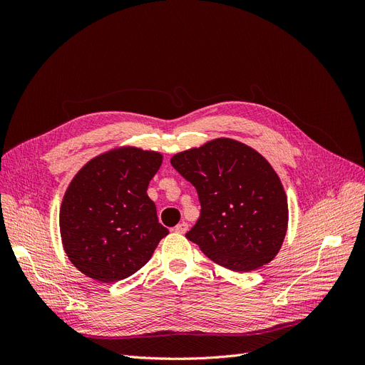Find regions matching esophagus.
Returning a JSON list of instances; mask_svg holds the SVG:
<instances>
[{"label":"esophagus","instance_id":"34e87169","mask_svg":"<svg viewBox=\"0 0 365 365\" xmlns=\"http://www.w3.org/2000/svg\"><path fill=\"white\" fill-rule=\"evenodd\" d=\"M187 228H189V225H187L185 222H181V224H178V225L173 228V231H175V233H178V235H184L185 231H187Z\"/></svg>","mask_w":365,"mask_h":365}]
</instances>
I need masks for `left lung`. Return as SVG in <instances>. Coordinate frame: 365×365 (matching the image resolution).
Masks as SVG:
<instances>
[{"label":"left lung","instance_id":"8db88e82","mask_svg":"<svg viewBox=\"0 0 365 365\" xmlns=\"http://www.w3.org/2000/svg\"><path fill=\"white\" fill-rule=\"evenodd\" d=\"M173 168L195 185L201 216L185 235L220 267L236 272L269 263L288 230L279 175L257 150L231 138L176 153Z\"/></svg>","mask_w":365,"mask_h":365}]
</instances>
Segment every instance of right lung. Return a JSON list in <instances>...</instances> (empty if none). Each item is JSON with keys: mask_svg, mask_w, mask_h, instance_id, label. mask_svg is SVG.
I'll list each match as a JSON object with an SVG mask.
<instances>
[{"mask_svg": "<svg viewBox=\"0 0 365 365\" xmlns=\"http://www.w3.org/2000/svg\"><path fill=\"white\" fill-rule=\"evenodd\" d=\"M161 163L160 152L115 148L88 161L71 180L59 228L70 262L86 277L102 283L129 277L169 235L148 196Z\"/></svg>", "mask_w": 365, "mask_h": 365, "instance_id": "obj_1", "label": "right lung"}]
</instances>
